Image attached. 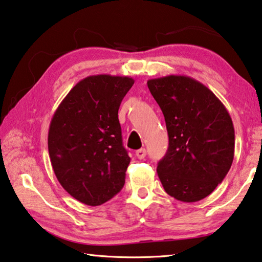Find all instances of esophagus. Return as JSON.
I'll use <instances>...</instances> for the list:
<instances>
[{
	"mask_svg": "<svg viewBox=\"0 0 262 262\" xmlns=\"http://www.w3.org/2000/svg\"><path fill=\"white\" fill-rule=\"evenodd\" d=\"M145 155H146V150L145 149H139V150L135 151V156L139 159H143L144 157H145Z\"/></svg>",
	"mask_w": 262,
	"mask_h": 262,
	"instance_id": "esophagus-1",
	"label": "esophagus"
}]
</instances>
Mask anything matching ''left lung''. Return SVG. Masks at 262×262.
I'll return each instance as SVG.
<instances>
[{
  "label": "left lung",
  "instance_id": "obj_1",
  "mask_svg": "<svg viewBox=\"0 0 262 262\" xmlns=\"http://www.w3.org/2000/svg\"><path fill=\"white\" fill-rule=\"evenodd\" d=\"M168 132V150L157 173L165 191L180 202L202 201L231 167L235 130L226 106L205 84L187 75L147 80Z\"/></svg>",
  "mask_w": 262,
  "mask_h": 262
}]
</instances>
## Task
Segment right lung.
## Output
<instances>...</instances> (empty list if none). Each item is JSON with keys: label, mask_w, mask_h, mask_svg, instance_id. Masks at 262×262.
I'll return each mask as SVG.
<instances>
[{"label": "right lung", "mask_w": 262, "mask_h": 262, "mask_svg": "<svg viewBox=\"0 0 262 262\" xmlns=\"http://www.w3.org/2000/svg\"><path fill=\"white\" fill-rule=\"evenodd\" d=\"M134 79L90 75L70 90L50 121L48 150L58 182L89 206L122 189L130 158L122 145L118 111Z\"/></svg>", "instance_id": "add662e5"}]
</instances>
